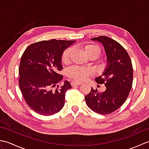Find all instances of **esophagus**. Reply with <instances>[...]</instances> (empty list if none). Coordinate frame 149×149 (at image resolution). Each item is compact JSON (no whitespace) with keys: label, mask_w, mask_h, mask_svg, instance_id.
Segmentation results:
<instances>
[{"label":"esophagus","mask_w":149,"mask_h":149,"mask_svg":"<svg viewBox=\"0 0 149 149\" xmlns=\"http://www.w3.org/2000/svg\"><path fill=\"white\" fill-rule=\"evenodd\" d=\"M81 83H75V82H72L71 85L72 86H79V85H81Z\"/></svg>","instance_id":"esophagus-1"}]
</instances>
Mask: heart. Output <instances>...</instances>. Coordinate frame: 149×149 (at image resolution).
I'll return each instance as SVG.
<instances>
[{"label": "heart", "mask_w": 149, "mask_h": 149, "mask_svg": "<svg viewBox=\"0 0 149 149\" xmlns=\"http://www.w3.org/2000/svg\"><path fill=\"white\" fill-rule=\"evenodd\" d=\"M80 49L83 52L88 58H95L100 53V49L96 45L91 43H86L82 45ZM72 53V49L68 48L63 51L61 55V61L63 63H68L70 56ZM90 70L87 68H83L73 66L67 70V75L72 79L77 82H81L86 79L87 77L90 74Z\"/></svg>", "instance_id": "obj_1"}]
</instances>
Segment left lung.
Wrapping results in <instances>:
<instances>
[{
    "label": "left lung",
    "mask_w": 149,
    "mask_h": 149,
    "mask_svg": "<svg viewBox=\"0 0 149 149\" xmlns=\"http://www.w3.org/2000/svg\"><path fill=\"white\" fill-rule=\"evenodd\" d=\"M91 40L100 43L105 50L106 68L95 81L98 84L104 83L106 89L99 92L92 88L85 96V100L93 111L107 115L118 109L127 99L132 88L133 69L128 53L116 41L104 36Z\"/></svg>",
    "instance_id": "8db88e82"
}]
</instances>
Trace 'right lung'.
Masks as SVG:
<instances>
[{"label": "right lung", "mask_w": 149, "mask_h": 149, "mask_svg": "<svg viewBox=\"0 0 149 149\" xmlns=\"http://www.w3.org/2000/svg\"><path fill=\"white\" fill-rule=\"evenodd\" d=\"M76 40L48 41L29 45L22 56L19 66V86L27 105L34 111L48 116L58 113L65 105L66 91L72 88L68 81L56 90L52 88L63 79V51Z\"/></svg>", "instance_id": "right-lung-1"}]
</instances>
